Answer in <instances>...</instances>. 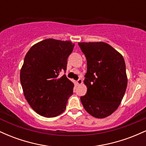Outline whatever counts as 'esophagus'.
<instances>
[{
	"mask_svg": "<svg viewBox=\"0 0 146 146\" xmlns=\"http://www.w3.org/2000/svg\"><path fill=\"white\" fill-rule=\"evenodd\" d=\"M77 83H78V84H82V79H79V80L77 81Z\"/></svg>",
	"mask_w": 146,
	"mask_h": 146,
	"instance_id": "34e87169",
	"label": "esophagus"
}]
</instances>
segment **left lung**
Segmentation results:
<instances>
[{
	"label": "left lung",
	"mask_w": 146,
	"mask_h": 146,
	"mask_svg": "<svg viewBox=\"0 0 146 146\" xmlns=\"http://www.w3.org/2000/svg\"><path fill=\"white\" fill-rule=\"evenodd\" d=\"M86 56L87 72L84 83L87 87L80 98L87 113L96 118L113 113L121 103L128 78L123 56L104 42H79Z\"/></svg>",
	"instance_id": "obj_1"
}]
</instances>
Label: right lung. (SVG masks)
<instances>
[{"mask_svg": "<svg viewBox=\"0 0 146 146\" xmlns=\"http://www.w3.org/2000/svg\"><path fill=\"white\" fill-rule=\"evenodd\" d=\"M71 41L46 39L31 46L25 57L20 73L23 93L34 111L55 117L66 109L74 84L66 75L67 58L73 51Z\"/></svg>", "mask_w": 146, "mask_h": 146, "instance_id": "add662e5", "label": "right lung"}]
</instances>
